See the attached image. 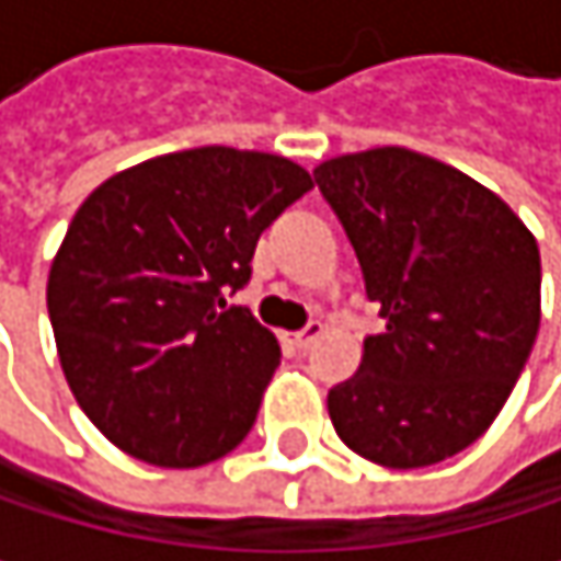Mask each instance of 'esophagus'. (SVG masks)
<instances>
[{
  "label": "esophagus",
  "mask_w": 561,
  "mask_h": 561,
  "mask_svg": "<svg viewBox=\"0 0 561 561\" xmlns=\"http://www.w3.org/2000/svg\"><path fill=\"white\" fill-rule=\"evenodd\" d=\"M321 334H324V324H321V321H308V324H305L301 331L288 334V341H291V344H295L298 351H305V347H311V344H314V341H318Z\"/></svg>",
  "instance_id": "esophagus-1"
}]
</instances>
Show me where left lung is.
Returning a JSON list of instances; mask_svg holds the SVG:
<instances>
[{
  "instance_id": "obj_1",
  "label": "left lung",
  "mask_w": 561,
  "mask_h": 561,
  "mask_svg": "<svg viewBox=\"0 0 561 561\" xmlns=\"http://www.w3.org/2000/svg\"><path fill=\"white\" fill-rule=\"evenodd\" d=\"M370 301L387 321L360 370L328 392L341 442L383 468L474 445L539 331V247L501 194L422 152L383 146L321 162Z\"/></svg>"
}]
</instances>
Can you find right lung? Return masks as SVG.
Segmentation results:
<instances>
[{
	"mask_svg": "<svg viewBox=\"0 0 561 561\" xmlns=\"http://www.w3.org/2000/svg\"><path fill=\"white\" fill-rule=\"evenodd\" d=\"M298 162L204 146L116 171L77 207L48 273L67 387L90 422L156 468L233 451L279 367V341L227 291L260 233L311 191Z\"/></svg>",
	"mask_w": 561,
	"mask_h": 561,
	"instance_id": "obj_1",
	"label": "right lung"
}]
</instances>
